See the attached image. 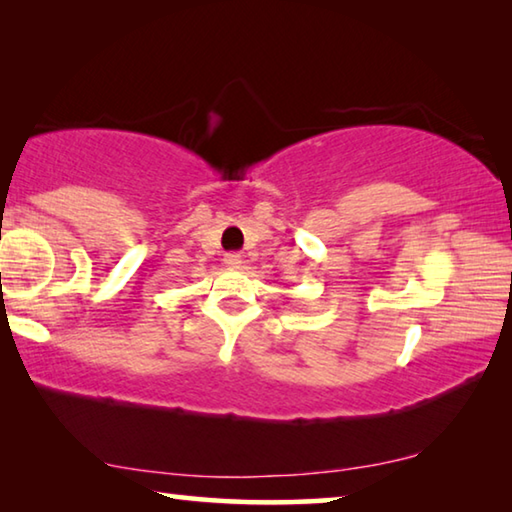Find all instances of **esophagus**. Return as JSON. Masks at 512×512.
I'll list each match as a JSON object with an SVG mask.
<instances>
[{"mask_svg": "<svg viewBox=\"0 0 512 512\" xmlns=\"http://www.w3.org/2000/svg\"><path fill=\"white\" fill-rule=\"evenodd\" d=\"M223 262H225V266L230 268V271H237V268H241V255H237V253H228L223 257Z\"/></svg>", "mask_w": 512, "mask_h": 512, "instance_id": "34e87169", "label": "esophagus"}]
</instances>
